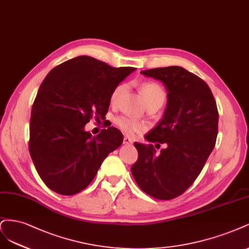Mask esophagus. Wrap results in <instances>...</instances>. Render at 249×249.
Masks as SVG:
<instances>
[{"mask_svg": "<svg viewBox=\"0 0 249 249\" xmlns=\"http://www.w3.org/2000/svg\"><path fill=\"white\" fill-rule=\"evenodd\" d=\"M123 143H124V145H132L133 141L131 139L128 138V136H125L124 140H123Z\"/></svg>", "mask_w": 249, "mask_h": 249, "instance_id": "34e87169", "label": "esophagus"}]
</instances>
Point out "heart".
I'll list each match as a JSON object with an SVG mask.
<instances>
[{
    "mask_svg": "<svg viewBox=\"0 0 249 249\" xmlns=\"http://www.w3.org/2000/svg\"><path fill=\"white\" fill-rule=\"evenodd\" d=\"M126 90L125 84L118 85L110 95V102L115 104L118 99ZM141 91L142 94L143 100H145L147 106L153 103H163L166 97V94L162 89L161 86H159L155 82H143L141 85ZM115 123L120 130H122L127 135H134L145 131L147 129L146 123H143L140 120L132 119L129 117L121 116L115 120Z\"/></svg>",
    "mask_w": 249,
    "mask_h": 249,
    "instance_id": "b5f03b06",
    "label": "heart"
}]
</instances>
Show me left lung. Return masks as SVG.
Returning <instances> with one entry per match:
<instances>
[{
	"label": "left lung",
	"instance_id": "8db88e82",
	"mask_svg": "<svg viewBox=\"0 0 249 249\" xmlns=\"http://www.w3.org/2000/svg\"><path fill=\"white\" fill-rule=\"evenodd\" d=\"M141 73L162 82L167 90L163 117L145 136L148 142L166 147L156 154L152 143L134 142L139 158L131 173L147 195L172 199L196 181L214 149L217 106L209 86L183 67L154 68Z\"/></svg>",
	"mask_w": 249,
	"mask_h": 249
}]
</instances>
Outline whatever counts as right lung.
I'll use <instances>...</instances> for the list:
<instances>
[{
    "mask_svg": "<svg viewBox=\"0 0 249 249\" xmlns=\"http://www.w3.org/2000/svg\"><path fill=\"white\" fill-rule=\"evenodd\" d=\"M135 68H114L89 55L54 67L40 86L32 107L29 150L45 185L62 196L84 190L103 160L122 145L115 127L93 136L85 125L104 119L115 88Z\"/></svg>",
    "mask_w": 249,
    "mask_h": 249,
    "instance_id": "obj_1",
    "label": "right lung"
}]
</instances>
